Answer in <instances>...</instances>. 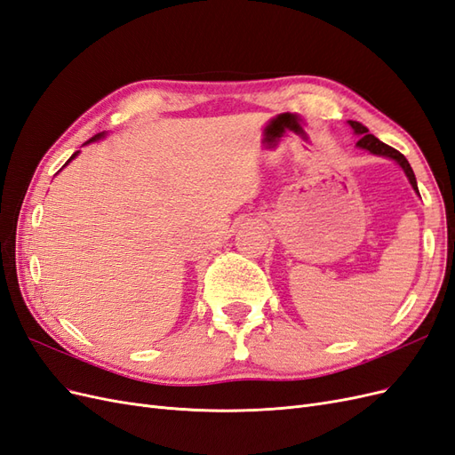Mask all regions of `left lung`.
I'll return each instance as SVG.
<instances>
[{"instance_id": "8db88e82", "label": "left lung", "mask_w": 455, "mask_h": 455, "mask_svg": "<svg viewBox=\"0 0 455 455\" xmlns=\"http://www.w3.org/2000/svg\"><path fill=\"white\" fill-rule=\"evenodd\" d=\"M349 125L353 127V131H355L356 134L361 136V140L356 142V146L368 149L370 154L385 156V157H391V159H395V161H396L398 164H401V167L404 169V172H406V176H408V180H410L411 188H414V189L418 191V182H416L414 171H411L410 163L406 161V157L401 154V151H396L395 148H391V146H387V144H383L381 140H378V139H376L374 134H368V129L363 125V123H359V121H349Z\"/></svg>"}]
</instances>
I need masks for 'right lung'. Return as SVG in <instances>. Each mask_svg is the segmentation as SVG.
<instances>
[{"label":"right lung","mask_w":455,"mask_h":455,"mask_svg":"<svg viewBox=\"0 0 455 455\" xmlns=\"http://www.w3.org/2000/svg\"><path fill=\"white\" fill-rule=\"evenodd\" d=\"M102 134H104V132H99V134H94V136H92V139H91V140H89V142H92V140H99V139H100V136H102ZM89 142H87V144H89ZM77 154H79V151H76V154H74V156H72V157H70V159H68V163H70V161H72V159H74V157H76V156H77Z\"/></svg>","instance_id":"obj_1"}]
</instances>
